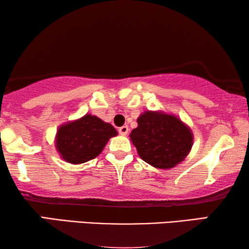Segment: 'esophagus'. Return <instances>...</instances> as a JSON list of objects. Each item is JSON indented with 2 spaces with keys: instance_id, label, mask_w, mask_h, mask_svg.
Listing matches in <instances>:
<instances>
[{
  "instance_id": "1",
  "label": "esophagus",
  "mask_w": 249,
  "mask_h": 249,
  "mask_svg": "<svg viewBox=\"0 0 249 249\" xmlns=\"http://www.w3.org/2000/svg\"><path fill=\"white\" fill-rule=\"evenodd\" d=\"M128 131H129V129H128L127 125H124V126H122V127L118 128V133H120L121 135H127Z\"/></svg>"
}]
</instances>
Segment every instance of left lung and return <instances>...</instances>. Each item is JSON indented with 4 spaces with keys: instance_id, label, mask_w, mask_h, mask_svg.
<instances>
[{
    "instance_id": "left-lung-1",
    "label": "left lung",
    "mask_w": 249,
    "mask_h": 249,
    "mask_svg": "<svg viewBox=\"0 0 249 249\" xmlns=\"http://www.w3.org/2000/svg\"><path fill=\"white\" fill-rule=\"evenodd\" d=\"M131 135L140 157L156 168H172L185 160L193 146V133L178 117L146 110Z\"/></svg>"
}]
</instances>
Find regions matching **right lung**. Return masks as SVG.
I'll return each instance as SVG.
<instances>
[{"instance_id": "obj_1", "label": "right lung", "mask_w": 249, "mask_h": 249, "mask_svg": "<svg viewBox=\"0 0 249 249\" xmlns=\"http://www.w3.org/2000/svg\"><path fill=\"white\" fill-rule=\"evenodd\" d=\"M116 135L117 131L109 123L86 114L60 126L55 147L68 163L82 164L100 155L110 137Z\"/></svg>"}]
</instances>
